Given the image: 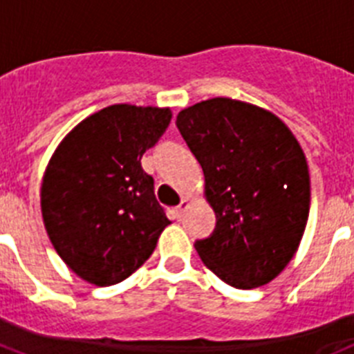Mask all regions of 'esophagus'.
Returning <instances> with one entry per match:
<instances>
[{"label": "esophagus", "instance_id": "esophagus-1", "mask_svg": "<svg viewBox=\"0 0 354 354\" xmlns=\"http://www.w3.org/2000/svg\"><path fill=\"white\" fill-rule=\"evenodd\" d=\"M189 205H191V201H189V198H183V200L180 201V205H178V207H176V210H178V212H180V214H183L187 209H189Z\"/></svg>", "mask_w": 354, "mask_h": 354}]
</instances>
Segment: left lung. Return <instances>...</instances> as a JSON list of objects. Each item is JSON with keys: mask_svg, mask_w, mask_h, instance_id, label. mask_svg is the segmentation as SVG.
<instances>
[{"mask_svg": "<svg viewBox=\"0 0 354 354\" xmlns=\"http://www.w3.org/2000/svg\"><path fill=\"white\" fill-rule=\"evenodd\" d=\"M176 126L203 169V194L218 219L196 252L228 286L268 284L299 250L310 216L301 144L277 115L228 97L182 109Z\"/></svg>", "mask_w": 354, "mask_h": 354, "instance_id": "obj_1", "label": "left lung"}]
</instances>
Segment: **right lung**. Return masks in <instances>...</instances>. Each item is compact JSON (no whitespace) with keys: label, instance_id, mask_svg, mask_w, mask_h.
<instances>
[{"label":"right lung","instance_id":"obj_1","mask_svg":"<svg viewBox=\"0 0 354 354\" xmlns=\"http://www.w3.org/2000/svg\"><path fill=\"white\" fill-rule=\"evenodd\" d=\"M171 118L169 108L113 104L53 151L41 183L43 223L59 257L86 283H122L171 225L140 163Z\"/></svg>","mask_w":354,"mask_h":354}]
</instances>
